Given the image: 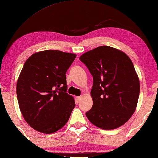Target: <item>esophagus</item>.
<instances>
[{
	"instance_id": "esophagus-1",
	"label": "esophagus",
	"mask_w": 158,
	"mask_h": 158,
	"mask_svg": "<svg viewBox=\"0 0 158 158\" xmlns=\"http://www.w3.org/2000/svg\"><path fill=\"white\" fill-rule=\"evenodd\" d=\"M81 100V97H77L76 98V102L77 103H79L80 101Z\"/></svg>"
}]
</instances>
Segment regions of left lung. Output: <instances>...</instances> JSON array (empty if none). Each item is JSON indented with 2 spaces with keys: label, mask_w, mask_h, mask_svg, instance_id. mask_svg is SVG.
Masks as SVG:
<instances>
[{
  "label": "left lung",
  "mask_w": 158,
  "mask_h": 158,
  "mask_svg": "<svg viewBox=\"0 0 158 158\" xmlns=\"http://www.w3.org/2000/svg\"><path fill=\"white\" fill-rule=\"evenodd\" d=\"M80 60L93 75V106L85 115L94 126L105 130L124 124L137 109L139 77L130 58L119 49L101 46L86 52Z\"/></svg>",
  "instance_id": "left-lung-1"
}]
</instances>
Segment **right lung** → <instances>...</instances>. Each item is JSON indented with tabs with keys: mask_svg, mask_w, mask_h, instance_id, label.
Returning <instances> with one entry per match:
<instances>
[{
	"mask_svg": "<svg viewBox=\"0 0 158 158\" xmlns=\"http://www.w3.org/2000/svg\"><path fill=\"white\" fill-rule=\"evenodd\" d=\"M76 55L59 50L34 53L25 62L16 83L23 118L31 128L52 134L62 128L75 106L68 94L65 73Z\"/></svg>",
	"mask_w": 158,
	"mask_h": 158,
	"instance_id": "right-lung-1",
	"label": "right lung"
}]
</instances>
